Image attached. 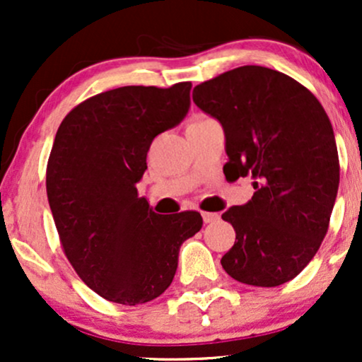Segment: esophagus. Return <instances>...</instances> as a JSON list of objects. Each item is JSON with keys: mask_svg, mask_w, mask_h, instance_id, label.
I'll return each mask as SVG.
<instances>
[{"mask_svg": "<svg viewBox=\"0 0 362 362\" xmlns=\"http://www.w3.org/2000/svg\"><path fill=\"white\" fill-rule=\"evenodd\" d=\"M202 219H204V223H214L219 219V214L218 213H202Z\"/></svg>", "mask_w": 362, "mask_h": 362, "instance_id": "1", "label": "esophagus"}]
</instances>
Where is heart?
<instances>
[{
  "instance_id": "1",
  "label": "heart",
  "mask_w": 362,
  "mask_h": 362,
  "mask_svg": "<svg viewBox=\"0 0 362 362\" xmlns=\"http://www.w3.org/2000/svg\"><path fill=\"white\" fill-rule=\"evenodd\" d=\"M207 117H197V119H194L192 120V122H190V124H195V122H201V120H206ZM190 124H189V126H190Z\"/></svg>"
}]
</instances>
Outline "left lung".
Returning a JSON list of instances; mask_svg holds the SVG:
<instances>
[{
  "label": "left lung",
  "mask_w": 362,
  "mask_h": 362,
  "mask_svg": "<svg viewBox=\"0 0 362 362\" xmlns=\"http://www.w3.org/2000/svg\"><path fill=\"white\" fill-rule=\"evenodd\" d=\"M194 103L221 122L228 180L252 175V201L221 218L236 231L223 269L274 288L300 274L325 238L340 167L330 119L308 88L264 66H242L194 88Z\"/></svg>",
  "instance_id": "obj_1"
}]
</instances>
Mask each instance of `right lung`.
I'll return each mask as SVG.
<instances>
[{
  "label": "right lung",
  "instance_id": "add662e5",
  "mask_svg": "<svg viewBox=\"0 0 362 362\" xmlns=\"http://www.w3.org/2000/svg\"><path fill=\"white\" fill-rule=\"evenodd\" d=\"M192 83L120 86L62 119L47 161V199L61 247L80 279L107 301L143 305L165 293L178 250L202 228L195 211L153 213L136 184L153 139L190 107Z\"/></svg>",
  "mask_w": 362,
  "mask_h": 362
}]
</instances>
